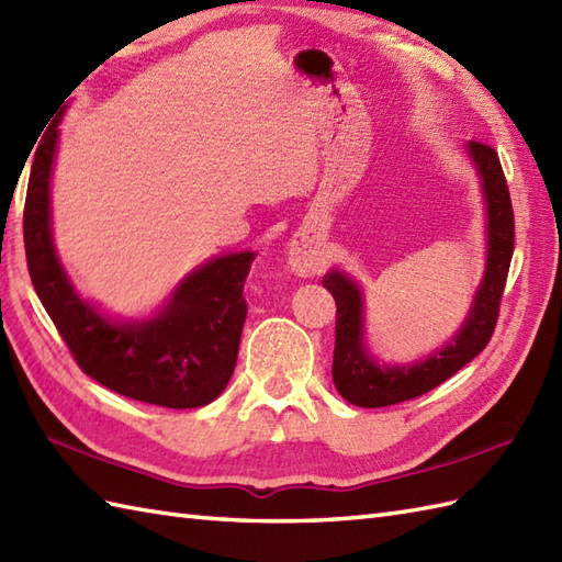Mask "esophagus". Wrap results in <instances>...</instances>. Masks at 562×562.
<instances>
[{
	"label": "esophagus",
	"mask_w": 562,
	"mask_h": 562,
	"mask_svg": "<svg viewBox=\"0 0 562 562\" xmlns=\"http://www.w3.org/2000/svg\"><path fill=\"white\" fill-rule=\"evenodd\" d=\"M288 266L300 278H314L326 266L324 248L308 234H294L288 250Z\"/></svg>",
	"instance_id": "1"
}]
</instances>
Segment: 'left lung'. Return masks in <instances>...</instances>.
<instances>
[{"mask_svg":"<svg viewBox=\"0 0 562 562\" xmlns=\"http://www.w3.org/2000/svg\"><path fill=\"white\" fill-rule=\"evenodd\" d=\"M465 154L481 178L485 202V270L475 290L469 316L447 340L445 348L411 364H379L364 340V292L348 272L330 270L324 288L338 306L336 352H333V384L340 396L360 408H384L432 391L481 355L491 340L499 300L515 250V214L497 151L483 142H469Z\"/></svg>","mask_w":562,"mask_h":562,"instance_id":"left-lung-1","label":"left lung"}]
</instances>
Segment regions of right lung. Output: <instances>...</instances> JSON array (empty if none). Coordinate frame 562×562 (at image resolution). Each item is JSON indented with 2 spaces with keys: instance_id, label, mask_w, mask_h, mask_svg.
Segmentation results:
<instances>
[{
  "instance_id": "add662e5",
  "label": "right lung",
  "mask_w": 562,
  "mask_h": 562,
  "mask_svg": "<svg viewBox=\"0 0 562 562\" xmlns=\"http://www.w3.org/2000/svg\"><path fill=\"white\" fill-rule=\"evenodd\" d=\"M57 115L31 164L23 244L35 294L77 364L121 396L164 408H200L229 384L246 321L244 282L254 250L214 256L176 284L147 318H111L83 300L57 258L50 222V178Z\"/></svg>"
}]
</instances>
